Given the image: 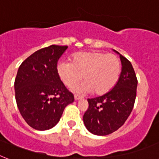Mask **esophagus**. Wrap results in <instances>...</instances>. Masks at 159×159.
I'll return each mask as SVG.
<instances>
[{
	"instance_id": "obj_1",
	"label": "esophagus",
	"mask_w": 159,
	"mask_h": 159,
	"mask_svg": "<svg viewBox=\"0 0 159 159\" xmlns=\"http://www.w3.org/2000/svg\"><path fill=\"white\" fill-rule=\"evenodd\" d=\"M81 99H82V96H80V95H74V100H81Z\"/></svg>"
}]
</instances>
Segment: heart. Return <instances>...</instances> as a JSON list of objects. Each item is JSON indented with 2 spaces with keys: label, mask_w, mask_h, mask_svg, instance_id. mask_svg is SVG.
Here are the masks:
<instances>
[{
  "label": "heart",
  "mask_w": 159,
  "mask_h": 159,
  "mask_svg": "<svg viewBox=\"0 0 159 159\" xmlns=\"http://www.w3.org/2000/svg\"><path fill=\"white\" fill-rule=\"evenodd\" d=\"M56 71L61 82L68 88H73L82 80L85 82L77 91L103 95L117 83L120 73L119 59L112 54L91 51L78 52L73 55L72 63L59 61Z\"/></svg>",
  "instance_id": "1"
}]
</instances>
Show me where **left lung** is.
<instances>
[{
	"label": "left lung",
	"mask_w": 159,
	"mask_h": 159,
	"mask_svg": "<svg viewBox=\"0 0 159 159\" xmlns=\"http://www.w3.org/2000/svg\"><path fill=\"white\" fill-rule=\"evenodd\" d=\"M122 72L112 90L99 96L87 99L89 107L83 115L86 129L96 135H106L124 124L135 104L137 78L128 59L120 55Z\"/></svg>",
	"instance_id": "1"
}]
</instances>
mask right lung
<instances>
[{"mask_svg":"<svg viewBox=\"0 0 159 159\" xmlns=\"http://www.w3.org/2000/svg\"><path fill=\"white\" fill-rule=\"evenodd\" d=\"M67 46L52 45L34 52L19 66L15 81V100L20 114L38 131L52 128L74 96L59 79L58 60Z\"/></svg>","mask_w":159,"mask_h":159,"instance_id":"add662e5","label":"right lung"}]
</instances>
